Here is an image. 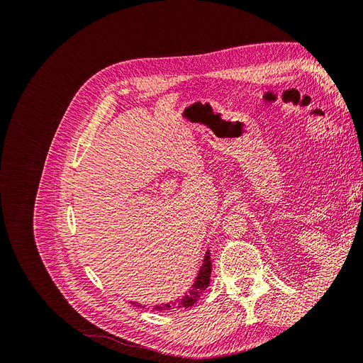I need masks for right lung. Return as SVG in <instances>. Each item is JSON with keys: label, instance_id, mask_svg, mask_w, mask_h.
<instances>
[{"label": "right lung", "instance_id": "right-lung-1", "mask_svg": "<svg viewBox=\"0 0 363 363\" xmlns=\"http://www.w3.org/2000/svg\"><path fill=\"white\" fill-rule=\"evenodd\" d=\"M211 272H212V260H211V251H206L204 255V259H203V265L199 271V274H196V279L192 284V288L189 289V292L186 294L183 298L175 301V307H184V309H188V307L194 306L196 301L200 300V295L206 291V288L208 286V283H211ZM136 304V303H133ZM136 306H140V304H136ZM174 306H171L169 303L167 304H156L155 307H152V311H169V309H174ZM145 307V306H144Z\"/></svg>", "mask_w": 363, "mask_h": 363}]
</instances>
